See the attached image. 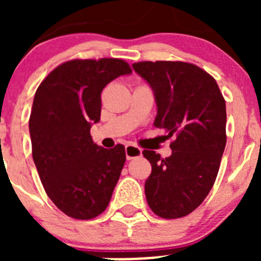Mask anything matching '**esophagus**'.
Listing matches in <instances>:
<instances>
[{
	"label": "esophagus",
	"mask_w": 261,
	"mask_h": 261,
	"mask_svg": "<svg viewBox=\"0 0 261 261\" xmlns=\"http://www.w3.org/2000/svg\"><path fill=\"white\" fill-rule=\"evenodd\" d=\"M125 155H126V159H135V158H138V156L142 155V150L140 149V147L135 146V145H126L125 146Z\"/></svg>",
	"instance_id": "34e87169"
}]
</instances>
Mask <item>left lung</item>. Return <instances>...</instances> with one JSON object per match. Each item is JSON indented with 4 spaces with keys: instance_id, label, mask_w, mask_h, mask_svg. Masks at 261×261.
Here are the masks:
<instances>
[{
    "instance_id": "obj_1",
    "label": "left lung",
    "mask_w": 261,
    "mask_h": 261,
    "mask_svg": "<svg viewBox=\"0 0 261 261\" xmlns=\"http://www.w3.org/2000/svg\"><path fill=\"white\" fill-rule=\"evenodd\" d=\"M133 70L154 93V126L167 130L171 155L144 150L151 174L145 181L147 204L172 220L192 213L211 192L226 146V103L216 80L181 61H144Z\"/></svg>"
}]
</instances>
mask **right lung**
<instances>
[{
	"instance_id": "right-lung-1",
	"label": "right lung",
	"mask_w": 261,
	"mask_h": 261,
	"mask_svg": "<svg viewBox=\"0 0 261 261\" xmlns=\"http://www.w3.org/2000/svg\"><path fill=\"white\" fill-rule=\"evenodd\" d=\"M130 73L120 59L71 60L36 90L29 121L32 158L48 197L71 218L91 220L112 197L125 147L98 146L90 129L100 120L103 89Z\"/></svg>"
}]
</instances>
